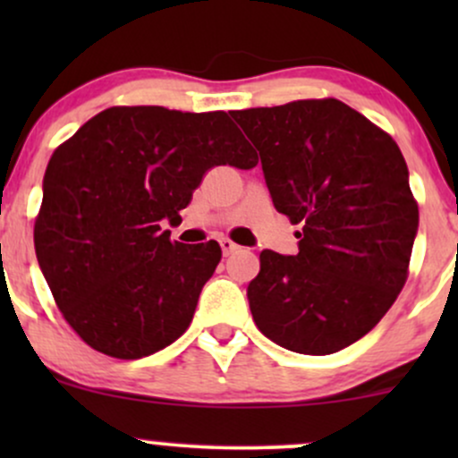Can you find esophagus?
<instances>
[{"mask_svg": "<svg viewBox=\"0 0 458 458\" xmlns=\"http://www.w3.org/2000/svg\"><path fill=\"white\" fill-rule=\"evenodd\" d=\"M219 245H222V251H224V254H225V256H228V254H233V251L236 250V247H239V245H236V243H234V241H230V239H228V236H225V239H222V241H219Z\"/></svg>", "mask_w": 458, "mask_h": 458, "instance_id": "obj_1", "label": "esophagus"}]
</instances>
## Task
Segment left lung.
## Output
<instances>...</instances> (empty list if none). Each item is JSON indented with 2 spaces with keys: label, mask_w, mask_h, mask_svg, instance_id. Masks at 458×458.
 <instances>
[{
  "label": "left lung",
  "mask_w": 458,
  "mask_h": 458,
  "mask_svg": "<svg viewBox=\"0 0 458 458\" xmlns=\"http://www.w3.org/2000/svg\"><path fill=\"white\" fill-rule=\"evenodd\" d=\"M230 114L260 152L276 208L301 225L297 256L260 251L247 286L256 327L295 353L343 351L407 282L418 202L403 152L338 98Z\"/></svg>",
  "instance_id": "8db88e82"
}]
</instances>
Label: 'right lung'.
Masks as SVG:
<instances>
[{"mask_svg":"<svg viewBox=\"0 0 458 458\" xmlns=\"http://www.w3.org/2000/svg\"><path fill=\"white\" fill-rule=\"evenodd\" d=\"M250 170L254 150L225 112L118 105L51 155L34 222L55 306L98 353L140 360L185 334L222 260L217 241L185 245L176 225L215 165Z\"/></svg>","mask_w":458,"mask_h":458,"instance_id":"obj_1","label":"right lung"}]
</instances>
